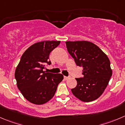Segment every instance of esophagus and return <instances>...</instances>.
<instances>
[{
    "label": "esophagus",
    "instance_id": "obj_1",
    "mask_svg": "<svg viewBox=\"0 0 125 125\" xmlns=\"http://www.w3.org/2000/svg\"><path fill=\"white\" fill-rule=\"evenodd\" d=\"M69 78H70V77H66V76H64V79H65V80H68Z\"/></svg>",
    "mask_w": 125,
    "mask_h": 125
}]
</instances>
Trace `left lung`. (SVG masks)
Returning <instances> with one entry per match:
<instances>
[{
  "mask_svg": "<svg viewBox=\"0 0 125 125\" xmlns=\"http://www.w3.org/2000/svg\"><path fill=\"white\" fill-rule=\"evenodd\" d=\"M69 54L77 66H82L83 77L76 78L73 94L83 102L98 98L106 89L112 74L110 60L98 46L87 41L66 42Z\"/></svg>",
  "mask_w": 125,
  "mask_h": 125,
  "instance_id": "1",
  "label": "left lung"
}]
</instances>
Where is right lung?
<instances>
[{"label": "right lung", "mask_w": 125, "mask_h": 125, "mask_svg": "<svg viewBox=\"0 0 125 125\" xmlns=\"http://www.w3.org/2000/svg\"><path fill=\"white\" fill-rule=\"evenodd\" d=\"M60 43V41L38 42L29 47L22 55L14 76L18 89L29 102L40 105L49 101L63 79L62 74L43 71L45 65L51 63L50 52Z\"/></svg>", "instance_id": "1"}]
</instances>
